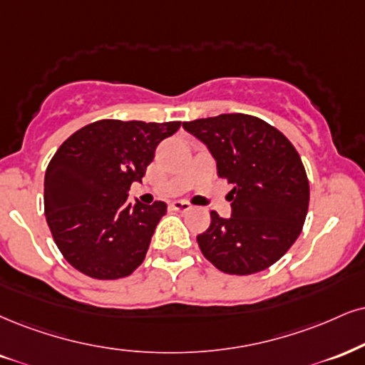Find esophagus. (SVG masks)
I'll return each instance as SVG.
<instances>
[{
    "label": "esophagus",
    "instance_id": "1",
    "mask_svg": "<svg viewBox=\"0 0 365 365\" xmlns=\"http://www.w3.org/2000/svg\"><path fill=\"white\" fill-rule=\"evenodd\" d=\"M170 208L174 211H181V213H186V211H191L192 206L187 203V201H174L173 205H170Z\"/></svg>",
    "mask_w": 365,
    "mask_h": 365
}]
</instances>
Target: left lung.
<instances>
[{"instance_id": "1", "label": "left lung", "mask_w": 365, "mask_h": 365, "mask_svg": "<svg viewBox=\"0 0 365 365\" xmlns=\"http://www.w3.org/2000/svg\"><path fill=\"white\" fill-rule=\"evenodd\" d=\"M217 160L232 217L211 211L208 230L197 235L206 259L225 274L249 276L276 264L303 230L309 182L301 157L287 138L257 116L227 113L184 121Z\"/></svg>"}]
</instances>
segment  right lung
Wrapping results in <instances>:
<instances>
[{"label":"right lung","instance_id":"1","mask_svg":"<svg viewBox=\"0 0 365 365\" xmlns=\"http://www.w3.org/2000/svg\"><path fill=\"white\" fill-rule=\"evenodd\" d=\"M179 127L181 121L98 120L57 148L45 170V218L57 249L79 272L111 281L143 262L168 205H132L128 190Z\"/></svg>","mask_w":365,"mask_h":365}]
</instances>
